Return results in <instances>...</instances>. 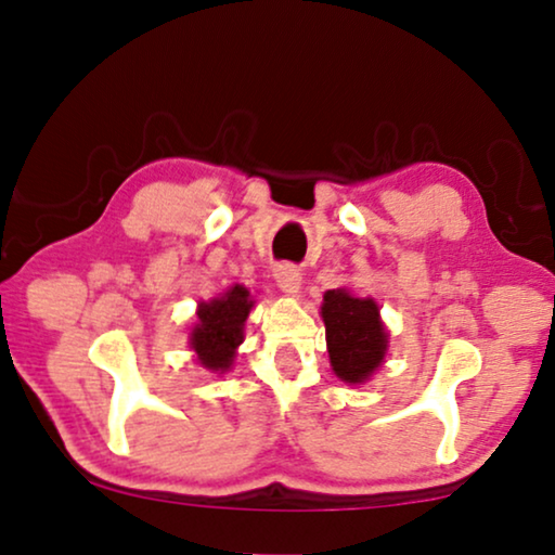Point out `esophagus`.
<instances>
[{
    "instance_id": "esophagus-1",
    "label": "esophagus",
    "mask_w": 555,
    "mask_h": 555,
    "mask_svg": "<svg viewBox=\"0 0 555 555\" xmlns=\"http://www.w3.org/2000/svg\"><path fill=\"white\" fill-rule=\"evenodd\" d=\"M275 280H278V287L283 293H287V295L300 293V270L295 268V264H278Z\"/></svg>"
}]
</instances>
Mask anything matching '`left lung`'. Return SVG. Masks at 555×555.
<instances>
[{"label":"left lung","mask_w":555,"mask_h":555,"mask_svg":"<svg viewBox=\"0 0 555 555\" xmlns=\"http://www.w3.org/2000/svg\"><path fill=\"white\" fill-rule=\"evenodd\" d=\"M321 315L333 374L346 384L369 382L389 348V333L376 300L356 298L346 287H338L323 295Z\"/></svg>","instance_id":"obj_1"}]
</instances>
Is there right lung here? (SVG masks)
Listing matches in <instances>:
<instances>
[{
  "label": "right lung",
  "mask_w": 555,
  "mask_h": 555,
  "mask_svg": "<svg viewBox=\"0 0 555 555\" xmlns=\"http://www.w3.org/2000/svg\"><path fill=\"white\" fill-rule=\"evenodd\" d=\"M255 300L249 298V291L242 285H234L222 298L209 302H199L196 308V323L189 333V344L196 353V361L204 369L224 374L232 369L237 346L245 340L242 328L253 310Z\"/></svg>",
  "instance_id": "add662e5"
}]
</instances>
